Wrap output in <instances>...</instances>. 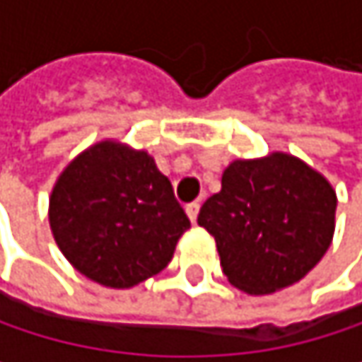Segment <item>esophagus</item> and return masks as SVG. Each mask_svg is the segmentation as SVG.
Listing matches in <instances>:
<instances>
[{"label":"esophagus","instance_id":"1","mask_svg":"<svg viewBox=\"0 0 362 362\" xmlns=\"http://www.w3.org/2000/svg\"><path fill=\"white\" fill-rule=\"evenodd\" d=\"M199 201H192V203H188L186 205V214H188V218H190V222L194 224L197 222V216H199Z\"/></svg>","mask_w":362,"mask_h":362}]
</instances>
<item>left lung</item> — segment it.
I'll list each match as a JSON object with an SVG mask.
<instances>
[{"label": "left lung", "instance_id": "1", "mask_svg": "<svg viewBox=\"0 0 362 362\" xmlns=\"http://www.w3.org/2000/svg\"><path fill=\"white\" fill-rule=\"evenodd\" d=\"M337 197L310 165L287 153L237 159L222 174L199 226L214 239L228 281L264 296L304 279L325 255Z\"/></svg>", "mask_w": 362, "mask_h": 362}]
</instances>
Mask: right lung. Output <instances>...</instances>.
Returning a JSON list of instances; mask_svg holds the SVG:
<instances>
[{
	"label": "right lung",
	"instance_id": "obj_1",
	"mask_svg": "<svg viewBox=\"0 0 362 362\" xmlns=\"http://www.w3.org/2000/svg\"><path fill=\"white\" fill-rule=\"evenodd\" d=\"M49 228L81 274L127 289L170 264L190 220L146 151L105 140L75 157L56 180Z\"/></svg>",
	"mask_w": 362,
	"mask_h": 362
}]
</instances>
